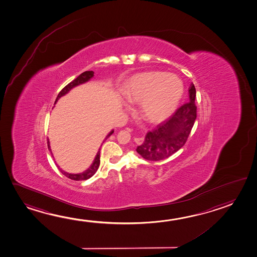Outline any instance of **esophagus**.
Instances as JSON below:
<instances>
[{"label": "esophagus", "mask_w": 257, "mask_h": 257, "mask_svg": "<svg viewBox=\"0 0 257 257\" xmlns=\"http://www.w3.org/2000/svg\"><path fill=\"white\" fill-rule=\"evenodd\" d=\"M143 141H144V137H135V142L137 143L138 145L143 144Z\"/></svg>", "instance_id": "obj_1"}]
</instances>
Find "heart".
Here are the masks:
<instances>
[{"label":"heart","instance_id":"b5f03b06","mask_svg":"<svg viewBox=\"0 0 257 257\" xmlns=\"http://www.w3.org/2000/svg\"><path fill=\"white\" fill-rule=\"evenodd\" d=\"M184 91L182 80L165 72H144L133 77L122 93L130 104H142L143 118L160 122L175 112Z\"/></svg>","mask_w":257,"mask_h":257}]
</instances>
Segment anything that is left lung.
<instances>
[{
  "label": "left lung",
  "mask_w": 257,
  "mask_h": 257,
  "mask_svg": "<svg viewBox=\"0 0 257 257\" xmlns=\"http://www.w3.org/2000/svg\"><path fill=\"white\" fill-rule=\"evenodd\" d=\"M195 97L196 90L192 83L188 89L187 103L180 106L154 130L149 132L143 144L136 149V152L143 159L151 161L163 160L185 145L196 119Z\"/></svg>",
  "instance_id": "left-lung-1"
}]
</instances>
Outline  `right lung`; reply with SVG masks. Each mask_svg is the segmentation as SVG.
<instances>
[{
	"label": "right lung",
	"mask_w": 257,
	"mask_h": 257,
	"mask_svg": "<svg viewBox=\"0 0 257 257\" xmlns=\"http://www.w3.org/2000/svg\"><path fill=\"white\" fill-rule=\"evenodd\" d=\"M93 76H94V72H92V71H87V72H82L80 75L78 76V77L76 78L75 80H72V82H70L69 84L66 85V86L60 91L58 96L56 97L55 103L58 101V99H59L60 97H62L63 96H64V95H66L72 88H75V87L79 86V85L83 84V83L88 82V80H90V79H92ZM113 133H114V130L111 131L109 134L105 136V140L107 139ZM105 140L103 141L102 144L104 143ZM47 146H48V150L50 151L51 154L53 156V153H52V151H51L50 142H49V140L47 141ZM101 146H100V148H101ZM100 148H99L98 151H97V155H96L95 159L93 160L92 164L90 165V167H89L87 170H85L84 172L79 173V174H71V173L63 171V169H60L59 167H58L60 169V171H61L62 174L64 175L65 177H67L68 178L72 179V180H76V181L87 180L88 178H90L92 176H94L95 173L97 172V169H98L99 164H100ZM53 158H54V157H53Z\"/></svg>",
	"instance_id": "obj_1"
}]
</instances>
